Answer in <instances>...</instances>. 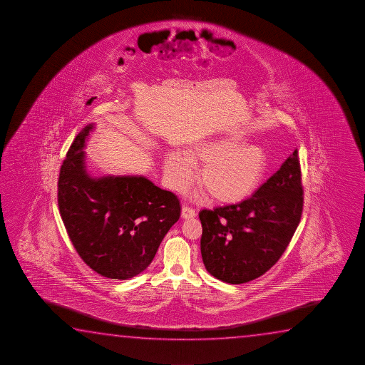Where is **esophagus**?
I'll list each match as a JSON object with an SVG mask.
<instances>
[{
  "label": "esophagus",
  "mask_w": 365,
  "mask_h": 365,
  "mask_svg": "<svg viewBox=\"0 0 365 365\" xmlns=\"http://www.w3.org/2000/svg\"><path fill=\"white\" fill-rule=\"evenodd\" d=\"M182 217H183L185 220L193 218V217H196V211H195L193 208H190V207L183 206L182 207Z\"/></svg>",
  "instance_id": "obj_1"
}]
</instances>
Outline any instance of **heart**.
Instances as JSON below:
<instances>
[{
    "label": "heart",
    "mask_w": 365,
    "mask_h": 365,
    "mask_svg": "<svg viewBox=\"0 0 365 365\" xmlns=\"http://www.w3.org/2000/svg\"><path fill=\"white\" fill-rule=\"evenodd\" d=\"M246 144L240 135L216 138L202 143L190 154H170L165 173L169 185L183 190L195 177V162L202 164L198 183L217 203H235L254 192L264 178L267 154L257 144Z\"/></svg>",
    "instance_id": "obj_1"
}]
</instances>
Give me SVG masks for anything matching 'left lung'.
<instances>
[{"instance_id":"1","label":"left lung","mask_w":365,"mask_h":365,"mask_svg":"<svg viewBox=\"0 0 365 365\" xmlns=\"http://www.w3.org/2000/svg\"><path fill=\"white\" fill-rule=\"evenodd\" d=\"M297 150L245 201L202 210L201 254L207 271L243 284L269 271L287 249L304 206Z\"/></svg>"}]
</instances>
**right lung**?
<instances>
[{"label": "right lung", "mask_w": 365, "mask_h": 365, "mask_svg": "<svg viewBox=\"0 0 365 365\" xmlns=\"http://www.w3.org/2000/svg\"><path fill=\"white\" fill-rule=\"evenodd\" d=\"M93 129L89 124L76 135L63 159L58 210L85 264L111 280H127L153 261L180 220V200L143 175L91 177L83 149Z\"/></svg>", "instance_id": "obj_1"}]
</instances>
